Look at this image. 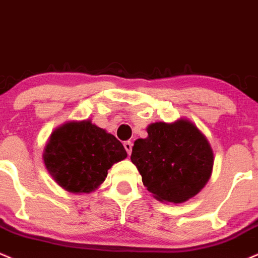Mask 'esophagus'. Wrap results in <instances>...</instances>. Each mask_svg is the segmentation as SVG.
I'll return each instance as SVG.
<instances>
[{"instance_id":"obj_1","label":"esophagus","mask_w":258,"mask_h":258,"mask_svg":"<svg viewBox=\"0 0 258 258\" xmlns=\"http://www.w3.org/2000/svg\"><path fill=\"white\" fill-rule=\"evenodd\" d=\"M124 148H125V151H126V153L129 154H132V150H133V144H132V141H125L124 142Z\"/></svg>"}]
</instances>
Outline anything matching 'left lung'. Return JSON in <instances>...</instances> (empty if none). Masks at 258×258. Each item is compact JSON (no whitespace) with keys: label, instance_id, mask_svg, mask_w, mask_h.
Wrapping results in <instances>:
<instances>
[{"label":"left lung","instance_id":"1","mask_svg":"<svg viewBox=\"0 0 258 258\" xmlns=\"http://www.w3.org/2000/svg\"><path fill=\"white\" fill-rule=\"evenodd\" d=\"M146 139L134 142L132 162L159 202L180 204L198 195L211 176L214 153L205 135L192 122H157Z\"/></svg>","mask_w":258,"mask_h":258}]
</instances>
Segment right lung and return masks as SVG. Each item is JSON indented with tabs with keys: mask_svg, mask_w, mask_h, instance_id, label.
I'll list each match as a JSON object with an SVG mask.
<instances>
[{
	"mask_svg": "<svg viewBox=\"0 0 258 258\" xmlns=\"http://www.w3.org/2000/svg\"><path fill=\"white\" fill-rule=\"evenodd\" d=\"M122 142L90 120L68 122L51 133L43 151L54 181L71 193H90L114 163L126 158Z\"/></svg>",
	"mask_w": 258,
	"mask_h": 258,
	"instance_id": "right-lung-1",
	"label": "right lung"
}]
</instances>
